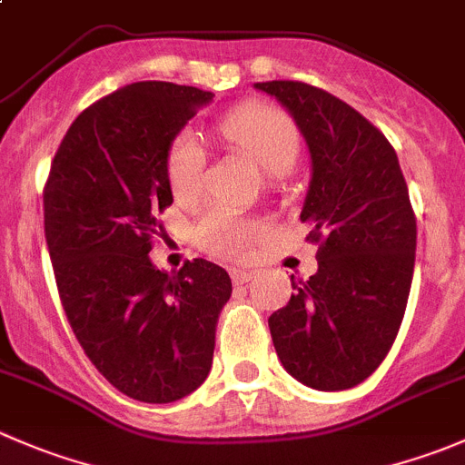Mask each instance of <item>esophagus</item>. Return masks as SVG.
Masks as SVG:
<instances>
[{"mask_svg": "<svg viewBox=\"0 0 465 465\" xmlns=\"http://www.w3.org/2000/svg\"><path fill=\"white\" fill-rule=\"evenodd\" d=\"M252 277H254V272H250V270H233L232 272L233 283H247Z\"/></svg>", "mask_w": 465, "mask_h": 465, "instance_id": "1", "label": "esophagus"}]
</instances>
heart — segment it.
<instances>
[{
    "label": "heart",
    "mask_w": 465,
    "mask_h": 465,
    "mask_svg": "<svg viewBox=\"0 0 465 465\" xmlns=\"http://www.w3.org/2000/svg\"><path fill=\"white\" fill-rule=\"evenodd\" d=\"M218 132L233 150L250 156L265 174H283L292 168L300 152V136L286 113L268 104H245L218 124ZM206 154L200 138L183 129L173 138L165 156L170 191L177 200H195L202 191ZM261 233V224L213 211L197 227V242L211 254L241 259Z\"/></svg>",
    "instance_id": "heart-1"
}]
</instances>
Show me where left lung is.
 Returning <instances> with one entry per match:
<instances>
[{
    "instance_id": "8db88e82",
    "label": "left lung",
    "mask_w": 465,
    "mask_h": 465,
    "mask_svg": "<svg viewBox=\"0 0 465 465\" xmlns=\"http://www.w3.org/2000/svg\"><path fill=\"white\" fill-rule=\"evenodd\" d=\"M300 127L311 183L300 220L318 245V272L292 282L268 318L282 366L315 391H345L380 368L407 309L416 213L384 134L350 104L302 81H265ZM292 279V277H291Z\"/></svg>"
}]
</instances>
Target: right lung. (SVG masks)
Returning a JSON list of instances; mask_svg holds the SVG:
<instances>
[{"mask_svg":"<svg viewBox=\"0 0 465 465\" xmlns=\"http://www.w3.org/2000/svg\"><path fill=\"white\" fill-rule=\"evenodd\" d=\"M213 93L138 81L90 104L67 129L43 191L45 238L67 322L120 393L168 404L202 386L232 295L204 259L177 272L150 261L173 204L165 156Z\"/></svg>","mask_w":465,"mask_h":465,"instance_id":"1","label":"right lung"}]
</instances>
